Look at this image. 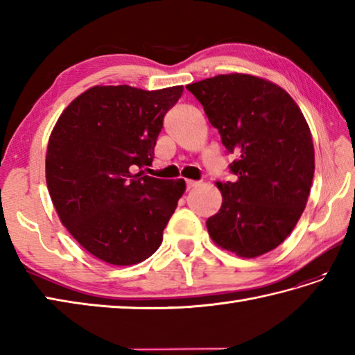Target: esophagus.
I'll use <instances>...</instances> for the list:
<instances>
[{"label": "esophagus", "mask_w": 355, "mask_h": 355, "mask_svg": "<svg viewBox=\"0 0 355 355\" xmlns=\"http://www.w3.org/2000/svg\"><path fill=\"white\" fill-rule=\"evenodd\" d=\"M200 186V182H195V180H186V187L187 189H193V187Z\"/></svg>", "instance_id": "34e87169"}]
</instances>
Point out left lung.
I'll return each instance as SVG.
<instances>
[{
  "label": "left lung",
  "instance_id": "left-lung-1",
  "mask_svg": "<svg viewBox=\"0 0 355 355\" xmlns=\"http://www.w3.org/2000/svg\"><path fill=\"white\" fill-rule=\"evenodd\" d=\"M236 160L235 182L216 186L218 214L206 221L210 238L241 258L273 250L290 235L306 206L314 177V146L291 96L252 74H220L186 87Z\"/></svg>",
  "mask_w": 355,
  "mask_h": 355
}]
</instances>
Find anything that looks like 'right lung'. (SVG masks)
Listing matches in <instances>:
<instances>
[{
    "label": "right lung",
    "instance_id": "1",
    "mask_svg": "<svg viewBox=\"0 0 355 355\" xmlns=\"http://www.w3.org/2000/svg\"><path fill=\"white\" fill-rule=\"evenodd\" d=\"M183 87L155 92L97 85L78 96L53 128L45 178L70 235L111 266H134L154 254L186 189L160 180L150 166L163 119Z\"/></svg>",
    "mask_w": 355,
    "mask_h": 355
}]
</instances>
